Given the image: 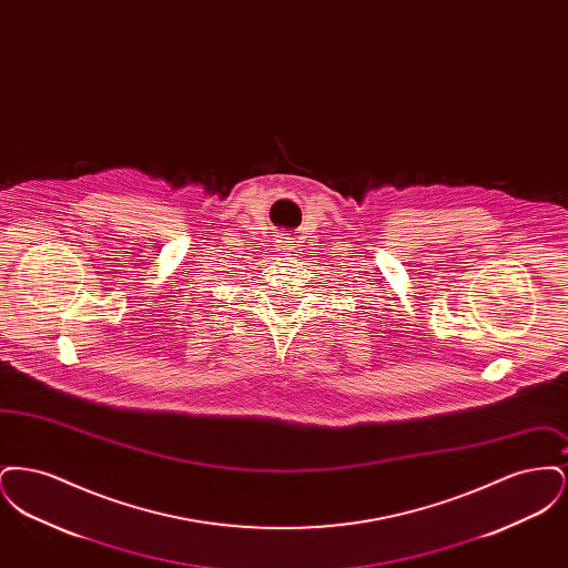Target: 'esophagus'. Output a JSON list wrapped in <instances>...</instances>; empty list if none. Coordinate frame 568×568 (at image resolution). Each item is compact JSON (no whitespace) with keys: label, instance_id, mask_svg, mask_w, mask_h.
Here are the masks:
<instances>
[{"label":"esophagus","instance_id":"34e87169","mask_svg":"<svg viewBox=\"0 0 568 568\" xmlns=\"http://www.w3.org/2000/svg\"><path fill=\"white\" fill-rule=\"evenodd\" d=\"M278 239H281V241H278V243L283 244V246H285V244L290 243V239H287V236H285V234H281V236H278Z\"/></svg>","mask_w":568,"mask_h":568}]
</instances>
